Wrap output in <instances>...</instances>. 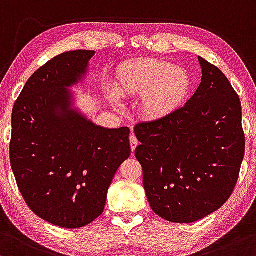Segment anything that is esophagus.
<instances>
[{
    "instance_id": "34e87169",
    "label": "esophagus",
    "mask_w": 256,
    "mask_h": 256,
    "mask_svg": "<svg viewBox=\"0 0 256 256\" xmlns=\"http://www.w3.org/2000/svg\"><path fill=\"white\" fill-rule=\"evenodd\" d=\"M129 142H130V148H132V151H136V146L139 145V142H138L136 136H130V138H129Z\"/></svg>"
}]
</instances>
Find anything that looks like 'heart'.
Listing matches in <instances>:
<instances>
[{"label":"heart","mask_w":256,"mask_h":256,"mask_svg":"<svg viewBox=\"0 0 256 256\" xmlns=\"http://www.w3.org/2000/svg\"><path fill=\"white\" fill-rule=\"evenodd\" d=\"M114 88L123 99L142 96V116L148 120H158L182 108L191 90V76L185 68L168 62L142 59L120 66Z\"/></svg>","instance_id":"heart-1"}]
</instances>
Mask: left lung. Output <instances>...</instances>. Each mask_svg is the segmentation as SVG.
<instances>
[{
    "label": "left lung",
    "instance_id": "1",
    "mask_svg": "<svg viewBox=\"0 0 256 256\" xmlns=\"http://www.w3.org/2000/svg\"><path fill=\"white\" fill-rule=\"evenodd\" d=\"M198 60L202 82L190 100L169 117L134 128L148 203L170 222H194L224 206L246 151L240 96L220 68Z\"/></svg>",
    "mask_w": 256,
    "mask_h": 256
}]
</instances>
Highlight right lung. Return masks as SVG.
Returning <instances> with one entry per match:
<instances>
[{
  "label": "right lung",
  "instance_id": "right-lung-1",
  "mask_svg": "<svg viewBox=\"0 0 256 256\" xmlns=\"http://www.w3.org/2000/svg\"><path fill=\"white\" fill-rule=\"evenodd\" d=\"M94 54L54 56L28 80L13 108L10 157L20 194L37 216L64 228L104 212L114 174L130 156L128 127H99L71 108L68 87Z\"/></svg>",
  "mask_w": 256,
  "mask_h": 256
}]
</instances>
